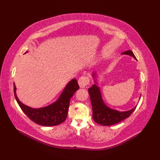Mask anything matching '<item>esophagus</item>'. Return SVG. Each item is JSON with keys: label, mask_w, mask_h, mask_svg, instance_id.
Instances as JSON below:
<instances>
[{"label": "esophagus", "mask_w": 160, "mask_h": 160, "mask_svg": "<svg viewBox=\"0 0 160 160\" xmlns=\"http://www.w3.org/2000/svg\"><path fill=\"white\" fill-rule=\"evenodd\" d=\"M78 84L80 87V88H84L87 87L88 84H89V78L88 76H81L79 80H78Z\"/></svg>", "instance_id": "obj_1"}]
</instances>
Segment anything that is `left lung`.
<instances>
[{
    "label": "left lung",
    "mask_w": 160,
    "mask_h": 160,
    "mask_svg": "<svg viewBox=\"0 0 160 160\" xmlns=\"http://www.w3.org/2000/svg\"><path fill=\"white\" fill-rule=\"evenodd\" d=\"M122 54H127L136 59L133 53L131 50L127 51L122 53ZM95 75L96 74L93 73V77H95ZM88 91H89L91 104H92L93 120L96 123L102 126H111L119 123L130 116L137 107L124 112L111 109L104 104L99 87H98L96 84H93L92 87H91Z\"/></svg>",
    "instance_id": "1"
}]
</instances>
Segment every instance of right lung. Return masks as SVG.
<instances>
[{
    "mask_svg": "<svg viewBox=\"0 0 160 160\" xmlns=\"http://www.w3.org/2000/svg\"><path fill=\"white\" fill-rule=\"evenodd\" d=\"M79 88L77 80L74 78L64 88L58 100L49 106L40 108H32L22 104L16 96L15 84H13V92L20 107L30 120L39 125L51 127L58 125L65 121L71 98Z\"/></svg>",
    "mask_w": 160,
    "mask_h": 160,
    "instance_id": "right-lung-1",
    "label": "right lung"
}]
</instances>
